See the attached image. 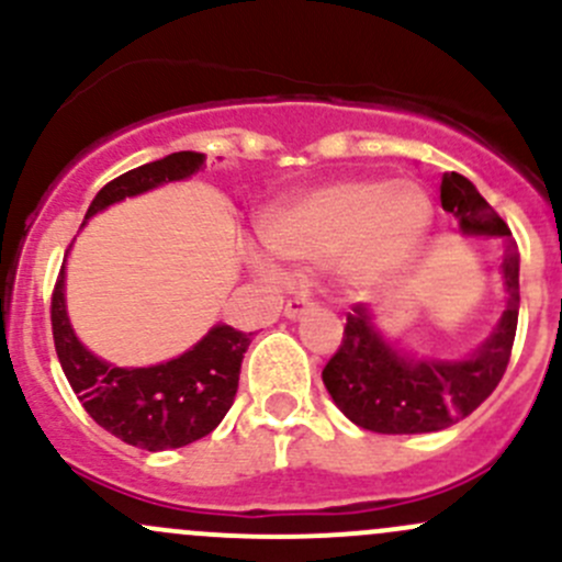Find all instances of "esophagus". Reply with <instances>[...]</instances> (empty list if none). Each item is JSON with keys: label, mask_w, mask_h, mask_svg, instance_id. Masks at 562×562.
I'll return each instance as SVG.
<instances>
[{"label": "esophagus", "mask_w": 562, "mask_h": 562, "mask_svg": "<svg viewBox=\"0 0 562 562\" xmlns=\"http://www.w3.org/2000/svg\"><path fill=\"white\" fill-rule=\"evenodd\" d=\"M313 307H315L313 299L293 296V299H288L285 310H282V313H285V317H291V321H296V317H302L304 313H310V310H313Z\"/></svg>", "instance_id": "1"}]
</instances>
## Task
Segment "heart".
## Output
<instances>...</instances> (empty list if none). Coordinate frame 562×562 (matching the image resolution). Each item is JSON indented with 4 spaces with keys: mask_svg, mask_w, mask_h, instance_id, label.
<instances>
[{
    "mask_svg": "<svg viewBox=\"0 0 562 562\" xmlns=\"http://www.w3.org/2000/svg\"><path fill=\"white\" fill-rule=\"evenodd\" d=\"M429 223V198L413 181L342 179L266 209L258 239L282 263L328 266L342 258L350 280L383 285L413 263ZM255 263L274 274L269 260Z\"/></svg>",
    "mask_w": 562,
    "mask_h": 562,
    "instance_id": "b5f03b06",
    "label": "heart"
}]
</instances>
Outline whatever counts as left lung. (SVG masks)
<instances>
[{
	"instance_id": "8db88e82",
	"label": "left lung",
	"mask_w": 562,
	"mask_h": 562,
	"mask_svg": "<svg viewBox=\"0 0 562 562\" xmlns=\"http://www.w3.org/2000/svg\"><path fill=\"white\" fill-rule=\"evenodd\" d=\"M440 203L464 234L503 239V280L508 307L484 348L468 361L405 359L381 339L372 313L353 304L342 342L323 367V383L339 411L378 435L438 432L470 416L506 375L519 321V247L512 228L462 173H446Z\"/></svg>"
}]
</instances>
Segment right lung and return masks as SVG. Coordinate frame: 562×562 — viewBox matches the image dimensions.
<instances>
[{"label": "right lung", "instance_id": "right-lung-1", "mask_svg": "<svg viewBox=\"0 0 562 562\" xmlns=\"http://www.w3.org/2000/svg\"><path fill=\"white\" fill-rule=\"evenodd\" d=\"M203 166L198 151H173L108 181L94 195L87 217L111 203L151 190L162 181L187 179ZM65 266L50 293V328L65 378L81 400L83 411L124 443L146 451L181 449L206 438L234 405L241 359L249 334L214 326L179 359L140 370H124L89 353L72 334L65 313Z\"/></svg>", "mask_w": 562, "mask_h": 562}]
</instances>
